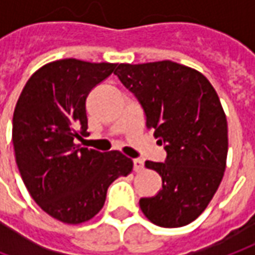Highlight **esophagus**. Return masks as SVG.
Wrapping results in <instances>:
<instances>
[{
  "label": "esophagus",
  "mask_w": 255,
  "mask_h": 255,
  "mask_svg": "<svg viewBox=\"0 0 255 255\" xmlns=\"http://www.w3.org/2000/svg\"><path fill=\"white\" fill-rule=\"evenodd\" d=\"M144 169V161L142 159H134V171L139 172Z\"/></svg>",
  "instance_id": "obj_1"
}]
</instances>
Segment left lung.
Returning <instances> with one entry per match:
<instances>
[{"label": "left lung", "mask_w": 255, "mask_h": 255, "mask_svg": "<svg viewBox=\"0 0 255 255\" xmlns=\"http://www.w3.org/2000/svg\"><path fill=\"white\" fill-rule=\"evenodd\" d=\"M114 73L135 94L146 128L166 151L165 162H145L162 178V189L139 200L142 213L161 227L192 223L213 199L226 169L227 120L217 93L200 72L171 60L120 63Z\"/></svg>", "instance_id": "obj_1"}]
</instances>
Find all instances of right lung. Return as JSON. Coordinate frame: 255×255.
<instances>
[{
	"label": "right lung",
	"mask_w": 255,
	"mask_h": 255,
	"mask_svg": "<svg viewBox=\"0 0 255 255\" xmlns=\"http://www.w3.org/2000/svg\"><path fill=\"white\" fill-rule=\"evenodd\" d=\"M116 67L50 62L29 77L16 101L12 144L21 178L40 209L62 223L89 222L104 206L111 183L132 171V161L120 151L77 144L87 135V96Z\"/></svg>",
	"instance_id": "1"
}]
</instances>
